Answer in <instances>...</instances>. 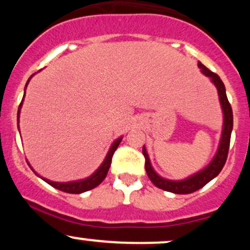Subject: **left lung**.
<instances>
[{"label":"left lung","mask_w":250,"mask_h":250,"mask_svg":"<svg viewBox=\"0 0 250 250\" xmlns=\"http://www.w3.org/2000/svg\"><path fill=\"white\" fill-rule=\"evenodd\" d=\"M199 68L205 74L206 76L210 77L211 82L216 85L217 93H219L221 107L223 110V117H225V122H223V130H222V136H221V141L219 146V150H217L216 155L213 159V161L210 162V165L208 167H206L203 170L199 171L197 174L193 175V176L188 177V179L183 181H170L162 179L161 176H159L154 171L153 167H151L150 161H149V157L146 150L145 146H143V155H145L146 159V171H147L148 177L150 179L151 182L156 186L157 188L163 189L166 191H170V193L175 194H190L194 191L199 190L200 188L205 187L206 185L216 177L220 174V171L222 170L223 166L227 161V156H228V150H229V145H230V135L231 130H233V110H231V105L228 101V97L226 94V88L223 84L222 80L220 79V76L217 74L213 73L208 69L206 65H203L202 63H197Z\"/></svg>","instance_id":"8db88e82"}]
</instances>
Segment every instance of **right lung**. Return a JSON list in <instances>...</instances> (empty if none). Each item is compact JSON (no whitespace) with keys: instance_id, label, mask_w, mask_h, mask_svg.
Here are the masks:
<instances>
[{"instance_id":"add662e5","label":"right lung","mask_w":250,"mask_h":250,"mask_svg":"<svg viewBox=\"0 0 250 250\" xmlns=\"http://www.w3.org/2000/svg\"><path fill=\"white\" fill-rule=\"evenodd\" d=\"M33 75H34V74H33ZM33 75L29 77L28 82L30 81V79H31V77H33ZM28 82H27V84H28ZM27 84H25V88H27ZM23 99H24V96H23ZM23 99H22V101H21V103H20V105H19V110H17V117H20V110H21L22 102H23ZM121 140H122V137H121V139H117L116 141L113 143V146H111L110 149H109L107 156H105V160H104V161H103V163L101 165V167L97 169L95 173L91 175L90 177H88V179L81 180V181H74V182H65V183L53 182V181H49V180H47V179H43V177H41V179L43 181H45V182H47L48 185H50L51 187L59 189V190L64 191V193L81 194V193H84V191H87V190H90V189L97 187V186H99L100 183H101L102 181L105 179V176H107V174H108L109 168H110L113 155H114V153H115V150L117 149V147H119V145H120V142H121ZM31 169H33V168H31Z\"/></svg>"}]
</instances>
